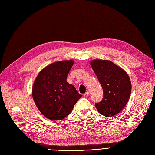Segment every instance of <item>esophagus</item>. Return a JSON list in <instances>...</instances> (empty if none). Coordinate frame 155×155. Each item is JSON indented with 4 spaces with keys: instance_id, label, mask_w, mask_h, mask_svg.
Listing matches in <instances>:
<instances>
[{
    "instance_id": "34e87169",
    "label": "esophagus",
    "mask_w": 155,
    "mask_h": 155,
    "mask_svg": "<svg viewBox=\"0 0 155 155\" xmlns=\"http://www.w3.org/2000/svg\"><path fill=\"white\" fill-rule=\"evenodd\" d=\"M84 97H85V98H87V97H88V96H89V92H86L84 94Z\"/></svg>"
}]
</instances>
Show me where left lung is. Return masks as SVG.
I'll return each mask as SVG.
<instances>
[{
    "label": "left lung",
    "mask_w": 155,
    "mask_h": 155,
    "mask_svg": "<svg viewBox=\"0 0 155 155\" xmlns=\"http://www.w3.org/2000/svg\"><path fill=\"white\" fill-rule=\"evenodd\" d=\"M90 65L104 91L102 100L95 104L98 112L108 117L120 113L131 93V82L127 73L108 60H93Z\"/></svg>",
    "instance_id": "left-lung-1"
}]
</instances>
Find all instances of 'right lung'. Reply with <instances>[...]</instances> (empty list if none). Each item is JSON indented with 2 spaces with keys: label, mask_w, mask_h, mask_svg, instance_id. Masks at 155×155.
Segmentation results:
<instances>
[{
  "label": "right lung",
  "mask_w": 155,
  "mask_h": 155,
  "mask_svg": "<svg viewBox=\"0 0 155 155\" xmlns=\"http://www.w3.org/2000/svg\"><path fill=\"white\" fill-rule=\"evenodd\" d=\"M74 63L73 60L54 62L41 69L35 80L33 99L42 115L50 120L64 119L82 97L66 80Z\"/></svg>",
  "instance_id": "1"
}]
</instances>
